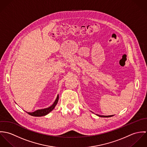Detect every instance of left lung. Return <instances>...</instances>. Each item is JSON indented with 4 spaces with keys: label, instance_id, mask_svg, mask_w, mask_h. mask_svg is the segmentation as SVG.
Wrapping results in <instances>:
<instances>
[{
    "label": "left lung",
    "instance_id": "8db88e82",
    "mask_svg": "<svg viewBox=\"0 0 147 147\" xmlns=\"http://www.w3.org/2000/svg\"><path fill=\"white\" fill-rule=\"evenodd\" d=\"M96 115L100 117H104V118H109V117H111L113 116V115H97V114H96Z\"/></svg>",
    "mask_w": 147,
    "mask_h": 147
}]
</instances>
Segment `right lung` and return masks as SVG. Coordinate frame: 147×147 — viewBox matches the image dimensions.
Listing matches in <instances>:
<instances>
[{
	"mask_svg": "<svg viewBox=\"0 0 147 147\" xmlns=\"http://www.w3.org/2000/svg\"><path fill=\"white\" fill-rule=\"evenodd\" d=\"M58 100H59V95L57 96V97L55 100V101H54V104L51 105V106L45 108V109H40V110H37L34 112H32V113H29V112H26L28 114H29V115H32V116H34V117H42V116H45L47 114H48L49 113H50L55 107V106L57 104L58 102Z\"/></svg>",
	"mask_w": 147,
	"mask_h": 147,
	"instance_id": "1",
	"label": "right lung"
}]
</instances>
